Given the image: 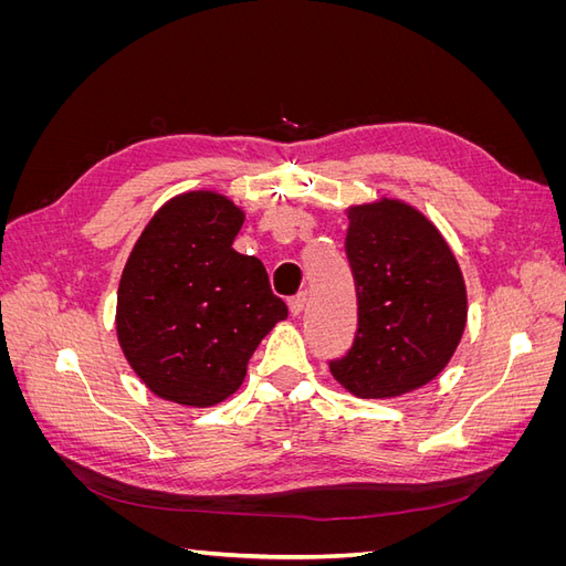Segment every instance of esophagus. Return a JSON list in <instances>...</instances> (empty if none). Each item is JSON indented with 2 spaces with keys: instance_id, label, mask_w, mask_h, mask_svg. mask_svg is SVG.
Returning a JSON list of instances; mask_svg holds the SVG:
<instances>
[{
  "instance_id": "obj_1",
  "label": "esophagus",
  "mask_w": 566,
  "mask_h": 566,
  "mask_svg": "<svg viewBox=\"0 0 566 566\" xmlns=\"http://www.w3.org/2000/svg\"><path fill=\"white\" fill-rule=\"evenodd\" d=\"M304 304H306V293H297L295 297H290V302H287L293 316H300L304 312Z\"/></svg>"
}]
</instances>
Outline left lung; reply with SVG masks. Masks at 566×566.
Returning a JSON list of instances; mask_svg holds the SVG:
<instances>
[{
	"label": "left lung",
	"instance_id": "obj_1",
	"mask_svg": "<svg viewBox=\"0 0 566 566\" xmlns=\"http://www.w3.org/2000/svg\"><path fill=\"white\" fill-rule=\"evenodd\" d=\"M345 250L356 283L358 331L333 378L358 399L401 397L432 382L455 354L468 290L455 254L413 205H352Z\"/></svg>",
	"mask_w": 566,
	"mask_h": 566
}]
</instances>
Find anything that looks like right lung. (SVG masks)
<instances>
[{
  "mask_svg": "<svg viewBox=\"0 0 566 566\" xmlns=\"http://www.w3.org/2000/svg\"><path fill=\"white\" fill-rule=\"evenodd\" d=\"M245 212L214 191L167 200L134 243L117 287V342L165 401L208 408L243 385L248 361L287 318L264 264L233 250Z\"/></svg>",
  "mask_w": 566,
  "mask_h": 566,
  "instance_id": "add662e5",
  "label": "right lung"
}]
</instances>
